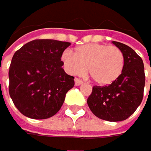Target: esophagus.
I'll list each match as a JSON object with an SVG mask.
<instances>
[{
    "mask_svg": "<svg viewBox=\"0 0 151 151\" xmlns=\"http://www.w3.org/2000/svg\"><path fill=\"white\" fill-rule=\"evenodd\" d=\"M75 81V86H80V85H81V84L83 83L81 80H80V79H77V78L75 79V81Z\"/></svg>",
    "mask_w": 151,
    "mask_h": 151,
    "instance_id": "obj_1",
    "label": "esophagus"
}]
</instances>
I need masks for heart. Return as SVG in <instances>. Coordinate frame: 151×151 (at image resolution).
<instances>
[{"label": "heart", "mask_w": 151, "mask_h": 151, "mask_svg": "<svg viewBox=\"0 0 151 151\" xmlns=\"http://www.w3.org/2000/svg\"><path fill=\"white\" fill-rule=\"evenodd\" d=\"M61 60L66 70L72 75H81L87 69L91 80L100 86H108L116 81L124 68L121 50L100 43L78 47L74 54L69 50L64 51Z\"/></svg>", "instance_id": "heart-1"}]
</instances>
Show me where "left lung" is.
I'll list each match as a JSON object with an SVG mask.
<instances>
[{
	"instance_id": "left-lung-1",
	"label": "left lung",
	"mask_w": 151,
	"mask_h": 151,
	"mask_svg": "<svg viewBox=\"0 0 151 151\" xmlns=\"http://www.w3.org/2000/svg\"><path fill=\"white\" fill-rule=\"evenodd\" d=\"M124 57L119 79L109 86H94L87 100L91 112L108 121L125 120L135 112L143 99L145 72L142 59L126 44L112 42Z\"/></svg>"
}]
</instances>
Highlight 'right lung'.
<instances>
[{"label":"right lung","instance_id":"1","mask_svg":"<svg viewBox=\"0 0 151 151\" xmlns=\"http://www.w3.org/2000/svg\"><path fill=\"white\" fill-rule=\"evenodd\" d=\"M70 42L34 40L14 53L9 70V93L15 107L24 116L43 119L61 108L74 77L62 69L60 60Z\"/></svg>","mask_w":151,"mask_h":151}]
</instances>
